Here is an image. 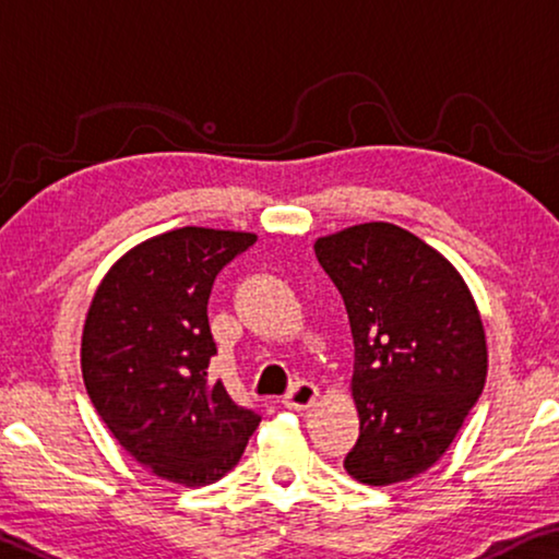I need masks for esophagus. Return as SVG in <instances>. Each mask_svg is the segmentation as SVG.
<instances>
[{"label": "esophagus", "instance_id": "1", "mask_svg": "<svg viewBox=\"0 0 559 559\" xmlns=\"http://www.w3.org/2000/svg\"><path fill=\"white\" fill-rule=\"evenodd\" d=\"M319 400V388L313 382H296L294 390L283 397V405L290 411H309V407Z\"/></svg>", "mask_w": 559, "mask_h": 559}]
</instances>
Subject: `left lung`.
Segmentation results:
<instances>
[{"label":"left lung","instance_id":"left-lung-1","mask_svg":"<svg viewBox=\"0 0 559 559\" xmlns=\"http://www.w3.org/2000/svg\"><path fill=\"white\" fill-rule=\"evenodd\" d=\"M313 250L355 340L359 438L344 468L367 486L407 481L440 461L481 395V313L453 263L392 223L344 227Z\"/></svg>","mask_w":559,"mask_h":559}]
</instances>
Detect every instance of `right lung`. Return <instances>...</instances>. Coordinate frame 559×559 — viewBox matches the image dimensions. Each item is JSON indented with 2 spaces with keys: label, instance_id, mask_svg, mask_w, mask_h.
<instances>
[{
  "label": "right lung",
  "instance_id": "1",
  "mask_svg": "<svg viewBox=\"0 0 559 559\" xmlns=\"http://www.w3.org/2000/svg\"><path fill=\"white\" fill-rule=\"evenodd\" d=\"M253 233L179 227L116 261L85 313L81 369L111 436L167 481L207 486L235 468L261 415L207 380V298Z\"/></svg>",
  "mask_w": 559,
  "mask_h": 559
}]
</instances>
